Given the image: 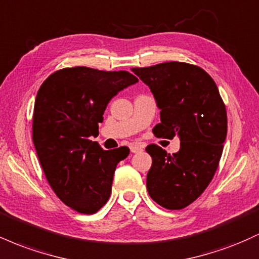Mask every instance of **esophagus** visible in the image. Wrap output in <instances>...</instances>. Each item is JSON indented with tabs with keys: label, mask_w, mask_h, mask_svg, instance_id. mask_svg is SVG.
<instances>
[{
	"label": "esophagus",
	"mask_w": 259,
	"mask_h": 259,
	"mask_svg": "<svg viewBox=\"0 0 259 259\" xmlns=\"http://www.w3.org/2000/svg\"><path fill=\"white\" fill-rule=\"evenodd\" d=\"M144 150V146L140 144H133L130 145V151H132L133 153H138V152H141V151Z\"/></svg>",
	"instance_id": "esophagus-1"
}]
</instances>
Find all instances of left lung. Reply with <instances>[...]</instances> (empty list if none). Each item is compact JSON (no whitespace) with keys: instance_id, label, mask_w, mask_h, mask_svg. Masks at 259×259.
I'll use <instances>...</instances> for the list:
<instances>
[{"instance_id":"1","label":"left lung","mask_w":259,"mask_h":259,"mask_svg":"<svg viewBox=\"0 0 259 259\" xmlns=\"http://www.w3.org/2000/svg\"><path fill=\"white\" fill-rule=\"evenodd\" d=\"M132 70L150 88L160 109L154 135L180 140V150L173 154L147 146L152 157L148 194L159 206L181 209L200 197L218 168L228 130L224 102L214 80L197 65L165 62Z\"/></svg>"}]
</instances>
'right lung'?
<instances>
[{
	"label": "right lung",
	"instance_id": "add662e5",
	"mask_svg": "<svg viewBox=\"0 0 259 259\" xmlns=\"http://www.w3.org/2000/svg\"><path fill=\"white\" fill-rule=\"evenodd\" d=\"M138 81L125 70L74 67L51 74L38 89L35 150L52 190L76 212L92 214L108 201L117 164L130 151L125 146L105 151L90 138L99 135L109 101Z\"/></svg>",
	"mask_w": 259,
	"mask_h": 259
}]
</instances>
